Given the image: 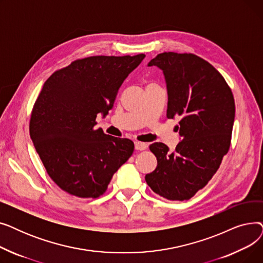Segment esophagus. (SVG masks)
I'll return each instance as SVG.
<instances>
[{
  "label": "esophagus",
  "instance_id": "1",
  "mask_svg": "<svg viewBox=\"0 0 263 263\" xmlns=\"http://www.w3.org/2000/svg\"><path fill=\"white\" fill-rule=\"evenodd\" d=\"M134 147H135L136 150H145L147 148V144L142 143V142H135Z\"/></svg>",
  "mask_w": 263,
  "mask_h": 263
}]
</instances>
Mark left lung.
Returning a JSON list of instances; mask_svg holds the SVG:
<instances>
[{
  "label": "left lung",
  "instance_id": "obj_1",
  "mask_svg": "<svg viewBox=\"0 0 263 263\" xmlns=\"http://www.w3.org/2000/svg\"><path fill=\"white\" fill-rule=\"evenodd\" d=\"M151 66L161 69L166 83L167 118H181V142L173 153L163 143L150 145L158 166L145 180L164 198L186 200L210 181L228 153L233 96L222 74L194 54L164 52Z\"/></svg>",
  "mask_w": 263,
  "mask_h": 263
}]
</instances>
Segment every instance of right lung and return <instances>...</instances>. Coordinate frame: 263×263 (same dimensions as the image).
<instances>
[{"instance_id": "1", "label": "right lung", "mask_w": 263, "mask_h": 263, "mask_svg": "<svg viewBox=\"0 0 263 263\" xmlns=\"http://www.w3.org/2000/svg\"><path fill=\"white\" fill-rule=\"evenodd\" d=\"M145 59L91 57L71 63L46 82L30 121V135L48 175L63 191L97 198L132 156L128 139L95 130L96 117L114 106L123 81Z\"/></svg>"}]
</instances>
